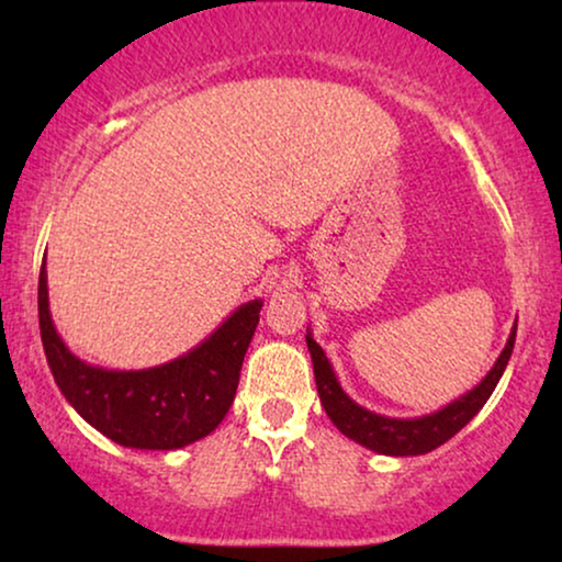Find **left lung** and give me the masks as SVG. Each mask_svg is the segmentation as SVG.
Listing matches in <instances>:
<instances>
[{
    "label": "left lung",
    "instance_id": "8db88e82",
    "mask_svg": "<svg viewBox=\"0 0 562 562\" xmlns=\"http://www.w3.org/2000/svg\"><path fill=\"white\" fill-rule=\"evenodd\" d=\"M514 340H517V325L512 327L509 340H506V348L502 356L496 358V363L486 373L479 386H473L468 394H463L456 402H450L442 409L432 414H425V417L414 419H396V417H383V414H375L366 406L352 402V398L345 394L340 381L333 371V363H329L325 350L314 342L310 329H306V348L312 352L314 363V381H317V394L319 402L325 406L327 417L333 419V425L340 429L345 437L356 440L363 448L381 452V456H425V452H432L440 448L442 442H448L452 435H458L468 422H471L475 414L483 409V404L488 402V396L494 394L498 379L504 375V368L509 363Z\"/></svg>",
    "mask_w": 562,
    "mask_h": 562
}]
</instances>
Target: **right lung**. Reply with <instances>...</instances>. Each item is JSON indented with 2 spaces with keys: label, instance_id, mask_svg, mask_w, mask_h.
Returning <instances> with one entry per match:
<instances>
[{
  "label": "right lung",
  "instance_id": "obj_1",
  "mask_svg": "<svg viewBox=\"0 0 562 562\" xmlns=\"http://www.w3.org/2000/svg\"><path fill=\"white\" fill-rule=\"evenodd\" d=\"M260 299L245 302L194 350L140 371H110L76 358L56 333L45 260L37 317L50 373L66 402L122 448L179 450L217 429L233 406L243 358L260 319Z\"/></svg>",
  "mask_w": 562,
  "mask_h": 562
}]
</instances>
